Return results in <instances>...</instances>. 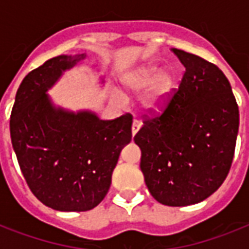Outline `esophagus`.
I'll use <instances>...</instances> for the list:
<instances>
[{
  "label": "esophagus",
  "mask_w": 249,
  "mask_h": 249,
  "mask_svg": "<svg viewBox=\"0 0 249 249\" xmlns=\"http://www.w3.org/2000/svg\"><path fill=\"white\" fill-rule=\"evenodd\" d=\"M141 128V123L138 120H134L133 121V124H132V134L133 136H136L137 132L140 130Z\"/></svg>",
  "instance_id": "obj_1"
}]
</instances>
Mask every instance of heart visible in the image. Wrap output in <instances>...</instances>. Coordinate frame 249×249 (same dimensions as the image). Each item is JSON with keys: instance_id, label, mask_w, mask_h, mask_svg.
I'll return each instance as SVG.
<instances>
[{"instance_id": "1", "label": "heart", "mask_w": 249, "mask_h": 249, "mask_svg": "<svg viewBox=\"0 0 249 249\" xmlns=\"http://www.w3.org/2000/svg\"><path fill=\"white\" fill-rule=\"evenodd\" d=\"M176 85V77L170 71H163L156 64H143L123 77V88L129 95H137L146 89L142 98V106L148 112L159 111L166 102ZM116 101L123 102L119 93L113 94Z\"/></svg>"}]
</instances>
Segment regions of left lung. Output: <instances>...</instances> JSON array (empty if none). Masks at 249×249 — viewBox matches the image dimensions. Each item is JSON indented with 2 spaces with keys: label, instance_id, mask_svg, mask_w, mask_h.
I'll list each match as a JSON object with an SVG mask.
<instances>
[{
  "label": "left lung",
  "instance_id": "obj_1",
  "mask_svg": "<svg viewBox=\"0 0 249 249\" xmlns=\"http://www.w3.org/2000/svg\"><path fill=\"white\" fill-rule=\"evenodd\" d=\"M186 71L159 115H144L134 136L148 191L169 207L196 204L211 196L232 163L239 108L231 86L216 64L172 49Z\"/></svg>",
  "mask_w": 249,
  "mask_h": 249
}]
</instances>
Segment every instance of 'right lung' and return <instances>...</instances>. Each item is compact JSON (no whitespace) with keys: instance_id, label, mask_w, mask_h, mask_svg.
<instances>
[{"instance_id":"1","label":"right lung","mask_w":249,"mask_h":249,"mask_svg":"<svg viewBox=\"0 0 249 249\" xmlns=\"http://www.w3.org/2000/svg\"><path fill=\"white\" fill-rule=\"evenodd\" d=\"M85 58L55 56L29 72L10 116L11 143L27 185L42 204L63 212H85L105 199L121 150L132 141L130 113L101 120L89 111L53 106L48 89Z\"/></svg>"}]
</instances>
